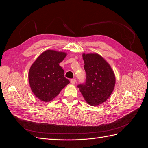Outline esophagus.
<instances>
[{"instance_id": "obj_1", "label": "esophagus", "mask_w": 148, "mask_h": 148, "mask_svg": "<svg viewBox=\"0 0 148 148\" xmlns=\"http://www.w3.org/2000/svg\"><path fill=\"white\" fill-rule=\"evenodd\" d=\"M70 82L71 84H75L76 83V79H70Z\"/></svg>"}]
</instances>
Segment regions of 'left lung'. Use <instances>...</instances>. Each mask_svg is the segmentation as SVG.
Returning a JSON list of instances; mask_svg holds the SVG:
<instances>
[{
  "instance_id": "8db88e82",
  "label": "left lung",
  "mask_w": 148,
  "mask_h": 148,
  "mask_svg": "<svg viewBox=\"0 0 148 148\" xmlns=\"http://www.w3.org/2000/svg\"><path fill=\"white\" fill-rule=\"evenodd\" d=\"M86 82L78 85L85 101L91 106L104 102L111 95L115 84L112 69L97 53L83 54Z\"/></svg>"
}]
</instances>
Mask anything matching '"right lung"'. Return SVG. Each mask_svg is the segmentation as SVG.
I'll use <instances>...</instances> for the list:
<instances>
[{
	"label": "right lung",
	"mask_w": 148,
	"mask_h": 148,
	"mask_svg": "<svg viewBox=\"0 0 148 148\" xmlns=\"http://www.w3.org/2000/svg\"><path fill=\"white\" fill-rule=\"evenodd\" d=\"M66 55L65 52L47 50L31 65L28 74L29 85L34 95L41 101H52L70 83L59 65Z\"/></svg>",
	"instance_id": "right-lung-1"
}]
</instances>
